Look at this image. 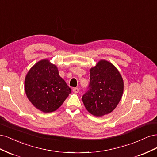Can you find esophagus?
I'll use <instances>...</instances> for the list:
<instances>
[{"label": "esophagus", "mask_w": 157, "mask_h": 157, "mask_svg": "<svg viewBox=\"0 0 157 157\" xmlns=\"http://www.w3.org/2000/svg\"><path fill=\"white\" fill-rule=\"evenodd\" d=\"M73 92H74L75 93H78L80 89L78 88H74L73 89Z\"/></svg>", "instance_id": "34e87169"}]
</instances>
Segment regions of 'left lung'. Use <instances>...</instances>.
Returning a JSON list of instances; mask_svg holds the SVG:
<instances>
[{"label": "left lung", "instance_id": "1", "mask_svg": "<svg viewBox=\"0 0 157 157\" xmlns=\"http://www.w3.org/2000/svg\"><path fill=\"white\" fill-rule=\"evenodd\" d=\"M90 73V83L82 101L89 113L102 117L117 106L122 96L124 82L115 66L105 60L99 61Z\"/></svg>", "mask_w": 157, "mask_h": 157}]
</instances>
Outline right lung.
<instances>
[{
	"instance_id": "add662e5",
	"label": "right lung",
	"mask_w": 157,
	"mask_h": 157,
	"mask_svg": "<svg viewBox=\"0 0 157 157\" xmlns=\"http://www.w3.org/2000/svg\"><path fill=\"white\" fill-rule=\"evenodd\" d=\"M25 90L33 105L44 113L58 109L71 93L56 66L47 59L40 61L29 70L25 80Z\"/></svg>"
}]
</instances>
